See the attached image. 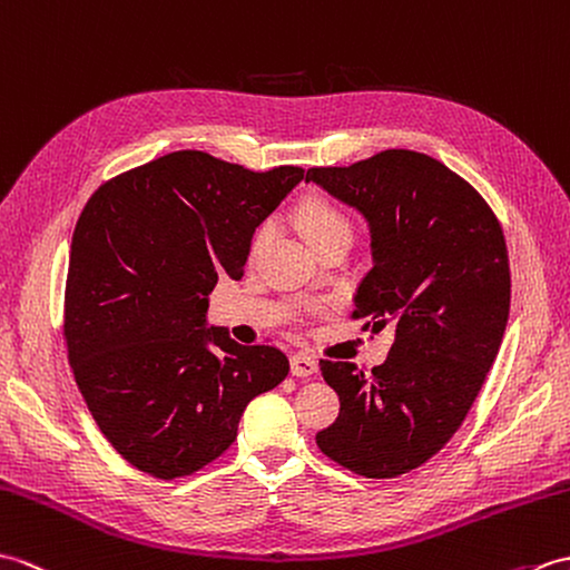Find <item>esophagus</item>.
I'll return each mask as SVG.
<instances>
[{"instance_id": "34e87169", "label": "esophagus", "mask_w": 570, "mask_h": 570, "mask_svg": "<svg viewBox=\"0 0 570 570\" xmlns=\"http://www.w3.org/2000/svg\"><path fill=\"white\" fill-rule=\"evenodd\" d=\"M289 368H293V375H297V377H309V375L317 373L320 363H317V358L309 356V353L299 351V353H295L293 358H289Z\"/></svg>"}]
</instances>
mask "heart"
Instances as JSON below:
<instances>
[{
    "label": "heart",
    "mask_w": 570,
    "mask_h": 570,
    "mask_svg": "<svg viewBox=\"0 0 570 570\" xmlns=\"http://www.w3.org/2000/svg\"><path fill=\"white\" fill-rule=\"evenodd\" d=\"M297 226L302 236L307 238L309 246H317L324 242V238L334 236L338 232H351V224L344 214H341L332 202L320 199V197L307 199L305 205L297 209Z\"/></svg>",
    "instance_id": "obj_1"
}]
</instances>
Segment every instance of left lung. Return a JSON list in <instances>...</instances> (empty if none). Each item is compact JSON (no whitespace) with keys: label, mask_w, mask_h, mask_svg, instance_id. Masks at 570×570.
I'll list each match as a JSON object with an SVG mask.
<instances>
[{"label":"left lung","mask_w":570,"mask_h":570,"mask_svg":"<svg viewBox=\"0 0 570 570\" xmlns=\"http://www.w3.org/2000/svg\"><path fill=\"white\" fill-rule=\"evenodd\" d=\"M307 183L368 222L373 268L353 317L371 320L373 332L395 326V344L371 373L320 363L341 410L317 446L358 475L397 478L459 432L498 356L510 317L502 226L471 185L414 150L312 168Z\"/></svg>","instance_id":"8db88e82"}]
</instances>
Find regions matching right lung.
Here are the masks:
<instances>
[{
	"label": "right lung",
	"mask_w": 570,
	"mask_h": 570,
	"mask_svg": "<svg viewBox=\"0 0 570 570\" xmlns=\"http://www.w3.org/2000/svg\"><path fill=\"white\" fill-rule=\"evenodd\" d=\"M302 178L175 150L85 205L62 334L99 432L138 471L193 475L234 444L246 404L285 381L281 348L207 328V307L222 275L242 281L253 232Z\"/></svg>",
	"instance_id": "1"
}]
</instances>
